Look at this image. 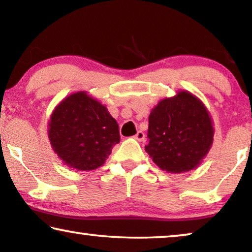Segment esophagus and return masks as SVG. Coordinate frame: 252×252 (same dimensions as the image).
Returning a JSON list of instances; mask_svg holds the SVG:
<instances>
[{
    "mask_svg": "<svg viewBox=\"0 0 252 252\" xmlns=\"http://www.w3.org/2000/svg\"><path fill=\"white\" fill-rule=\"evenodd\" d=\"M134 138H136L137 140H139V141H142L145 139V133L142 132V131H138L136 136H134Z\"/></svg>",
    "mask_w": 252,
    "mask_h": 252,
    "instance_id": "esophagus-1",
    "label": "esophagus"
}]
</instances>
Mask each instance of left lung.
Masks as SVG:
<instances>
[{"label":"left lung","instance_id":"left-lung-1","mask_svg":"<svg viewBox=\"0 0 252 252\" xmlns=\"http://www.w3.org/2000/svg\"><path fill=\"white\" fill-rule=\"evenodd\" d=\"M145 150L159 168L182 173L198 167L213 145L209 112L189 92L165 98L150 112Z\"/></svg>","mask_w":252,"mask_h":252}]
</instances>
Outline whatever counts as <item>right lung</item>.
<instances>
[{
  "mask_svg": "<svg viewBox=\"0 0 252 252\" xmlns=\"http://www.w3.org/2000/svg\"><path fill=\"white\" fill-rule=\"evenodd\" d=\"M48 127L55 154L78 171L102 166L113 146L120 142L118 122L86 92L65 97L52 113Z\"/></svg>",
  "mask_w": 252,
  "mask_h": 252,
  "instance_id": "obj_1",
  "label": "right lung"
}]
</instances>
